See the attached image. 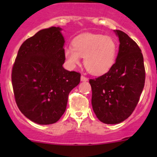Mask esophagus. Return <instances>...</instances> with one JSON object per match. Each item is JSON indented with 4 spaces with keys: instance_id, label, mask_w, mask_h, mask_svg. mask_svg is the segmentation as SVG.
<instances>
[{
    "instance_id": "1",
    "label": "esophagus",
    "mask_w": 157,
    "mask_h": 157,
    "mask_svg": "<svg viewBox=\"0 0 157 157\" xmlns=\"http://www.w3.org/2000/svg\"><path fill=\"white\" fill-rule=\"evenodd\" d=\"M80 80H81V81H87L88 78H86V77H84V76H81V77H80Z\"/></svg>"
}]
</instances>
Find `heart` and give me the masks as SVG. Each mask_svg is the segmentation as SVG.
<instances>
[{"mask_svg": "<svg viewBox=\"0 0 157 157\" xmlns=\"http://www.w3.org/2000/svg\"><path fill=\"white\" fill-rule=\"evenodd\" d=\"M73 47L64 49V57L71 68L84 58V65L94 75H101L112 67L116 58L117 44L112 38L97 34H83L73 40Z\"/></svg>", "mask_w": 157, "mask_h": 157, "instance_id": "obj_1", "label": "heart"}]
</instances>
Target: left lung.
I'll return each mask as SVG.
<instances>
[{"label": "left lung", "instance_id": "1", "mask_svg": "<svg viewBox=\"0 0 157 157\" xmlns=\"http://www.w3.org/2000/svg\"><path fill=\"white\" fill-rule=\"evenodd\" d=\"M114 32L120 42L115 63L106 74L90 80L93 112L108 124L122 122L132 114L145 83L140 48L124 32Z\"/></svg>", "mask_w": 157, "mask_h": 157}]
</instances>
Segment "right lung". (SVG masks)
Segmentation results:
<instances>
[{"mask_svg": "<svg viewBox=\"0 0 157 157\" xmlns=\"http://www.w3.org/2000/svg\"><path fill=\"white\" fill-rule=\"evenodd\" d=\"M62 29H42L26 39L18 51L12 70L17 105L39 124L57 122L66 110L70 92L80 83V74L63 67Z\"/></svg>", "mask_w": 157, "mask_h": 157, "instance_id": "1", "label": "right lung"}]
</instances>
